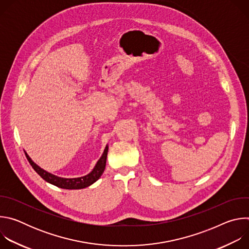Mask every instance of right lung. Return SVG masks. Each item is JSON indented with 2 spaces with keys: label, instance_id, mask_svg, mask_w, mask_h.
<instances>
[{
  "label": "right lung",
  "instance_id": "add662e5",
  "mask_svg": "<svg viewBox=\"0 0 249 249\" xmlns=\"http://www.w3.org/2000/svg\"><path fill=\"white\" fill-rule=\"evenodd\" d=\"M107 152H108V146H106L101 158L98 160V161L96 162L91 172H89L85 176L77 177V178H63V177H59L52 173H49L35 163L26 153H25V156L30 165L32 166V168L36 171L45 181L63 189H83L94 183L103 173L106 165Z\"/></svg>",
  "mask_w": 249,
  "mask_h": 249
}]
</instances>
